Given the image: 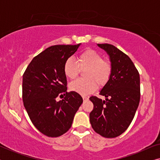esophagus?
Listing matches in <instances>:
<instances>
[{
    "instance_id": "obj_1",
    "label": "esophagus",
    "mask_w": 160,
    "mask_h": 160,
    "mask_svg": "<svg viewBox=\"0 0 160 160\" xmlns=\"http://www.w3.org/2000/svg\"><path fill=\"white\" fill-rule=\"evenodd\" d=\"M82 98H83V100H84V101H87V100H89V98L86 97V96H83Z\"/></svg>"
}]
</instances>
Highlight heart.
Masks as SVG:
<instances>
[{
    "instance_id": "heart-1",
    "label": "heart",
    "mask_w": 160,
    "mask_h": 160,
    "mask_svg": "<svg viewBox=\"0 0 160 160\" xmlns=\"http://www.w3.org/2000/svg\"><path fill=\"white\" fill-rule=\"evenodd\" d=\"M80 70H85L84 77L78 78L70 84L71 90L82 95H89L99 87H103L108 82L112 74V65L108 60L92 49H87L78 54L76 62L68 58L63 65V71L66 77L73 79L79 73Z\"/></svg>"
}]
</instances>
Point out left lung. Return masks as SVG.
Listing matches in <instances>:
<instances>
[{
	"mask_svg": "<svg viewBox=\"0 0 160 160\" xmlns=\"http://www.w3.org/2000/svg\"><path fill=\"white\" fill-rule=\"evenodd\" d=\"M98 45L110 56L112 74L100 92L106 100L89 98L94 106L89 121L96 132L112 138L122 134L135 117L141 98L140 75L131 59L121 50L108 43Z\"/></svg>",
	"mask_w": 160,
	"mask_h": 160,
	"instance_id": "obj_1",
	"label": "left lung"
}]
</instances>
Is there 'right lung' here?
<instances>
[{"label": "right lung", "instance_id": "1", "mask_svg": "<svg viewBox=\"0 0 160 160\" xmlns=\"http://www.w3.org/2000/svg\"><path fill=\"white\" fill-rule=\"evenodd\" d=\"M80 44L54 45L32 59L22 78V100L33 125L48 137H59L71 128L75 113L83 102L79 94L68 92L63 71L65 60ZM63 93L64 99L56 98Z\"/></svg>", "mask_w": 160, "mask_h": 160}]
</instances>
